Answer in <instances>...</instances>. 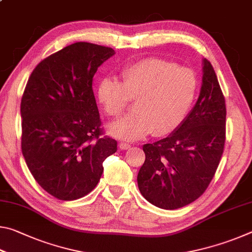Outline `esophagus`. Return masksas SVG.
I'll list each match as a JSON object with an SVG mask.
<instances>
[{"instance_id":"esophagus-1","label":"esophagus","mask_w":252,"mask_h":252,"mask_svg":"<svg viewBox=\"0 0 252 252\" xmlns=\"http://www.w3.org/2000/svg\"><path fill=\"white\" fill-rule=\"evenodd\" d=\"M131 146H132L131 143H127V142H125V141L120 142V148L122 149V150H126V149H130Z\"/></svg>"}]
</instances>
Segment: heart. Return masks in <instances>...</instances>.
I'll use <instances>...</instances> for the list:
<instances>
[{"label":"heart","mask_w":252,"mask_h":252,"mask_svg":"<svg viewBox=\"0 0 252 252\" xmlns=\"http://www.w3.org/2000/svg\"><path fill=\"white\" fill-rule=\"evenodd\" d=\"M121 82L105 78L97 87L104 112L121 117L130 100L136 113L111 123L109 132L126 140L141 139L153 132L164 136L177 129L192 105L197 80L192 71L159 58L143 59L123 67Z\"/></svg>","instance_id":"1"}]
</instances>
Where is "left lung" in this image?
Instances as JSON below:
<instances>
[{
	"mask_svg": "<svg viewBox=\"0 0 252 252\" xmlns=\"http://www.w3.org/2000/svg\"><path fill=\"white\" fill-rule=\"evenodd\" d=\"M200 95L193 109L167 138L143 146L146 161L138 173L141 194L153 206L182 208L201 195L223 153L225 101L216 72L203 60Z\"/></svg>",
	"mask_w": 252,
	"mask_h": 252,
	"instance_id": "1",
	"label": "left lung"
}]
</instances>
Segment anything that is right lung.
<instances>
[{
	"label": "right lung",
	"instance_id": "right-lung-1",
	"mask_svg": "<svg viewBox=\"0 0 252 252\" xmlns=\"http://www.w3.org/2000/svg\"><path fill=\"white\" fill-rule=\"evenodd\" d=\"M114 50L76 42L51 54L30 75L21 101V148L35 181L59 200L94 189L118 143L102 136L92 81Z\"/></svg>",
	"mask_w": 252,
	"mask_h": 252
}]
</instances>
